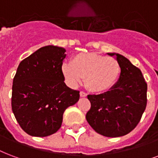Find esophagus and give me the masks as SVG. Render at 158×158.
<instances>
[{
    "mask_svg": "<svg viewBox=\"0 0 158 158\" xmlns=\"http://www.w3.org/2000/svg\"><path fill=\"white\" fill-rule=\"evenodd\" d=\"M80 96L81 97H86V96H87V94H86V92H80Z\"/></svg>",
    "mask_w": 158,
    "mask_h": 158,
    "instance_id": "34e87169",
    "label": "esophagus"
}]
</instances>
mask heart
I'll list each match as a JSON object with an SVG mask.
<instances>
[{"label": "heart", "instance_id": "b5f03b06", "mask_svg": "<svg viewBox=\"0 0 158 158\" xmlns=\"http://www.w3.org/2000/svg\"><path fill=\"white\" fill-rule=\"evenodd\" d=\"M61 71L71 86H77L84 79L90 92H102L116 84L121 74V65L113 57L88 52L75 56L72 64H63Z\"/></svg>", "mask_w": 158, "mask_h": 158}]
</instances>
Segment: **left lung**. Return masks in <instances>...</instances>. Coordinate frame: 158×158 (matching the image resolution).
Wrapping results in <instances>:
<instances>
[{"label":"left lung","instance_id":"obj_1","mask_svg":"<svg viewBox=\"0 0 158 158\" xmlns=\"http://www.w3.org/2000/svg\"><path fill=\"white\" fill-rule=\"evenodd\" d=\"M108 55H116L121 65L119 80L106 92L87 96L91 108L86 118L97 133L117 137L131 132L139 123L147 106L148 84L141 70L127 58Z\"/></svg>","mask_w":158,"mask_h":158}]
</instances>
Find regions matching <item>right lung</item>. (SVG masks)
Returning <instances> with one entry per match:
<instances>
[{
  "label": "right lung",
  "mask_w": 158,
  "mask_h": 158,
  "mask_svg": "<svg viewBox=\"0 0 158 158\" xmlns=\"http://www.w3.org/2000/svg\"><path fill=\"white\" fill-rule=\"evenodd\" d=\"M65 52L62 47L47 46L19 64L13 79L11 108L20 127L31 136L56 132L65 110L79 100L80 92L64 82Z\"/></svg>",
  "instance_id": "1"
}]
</instances>
